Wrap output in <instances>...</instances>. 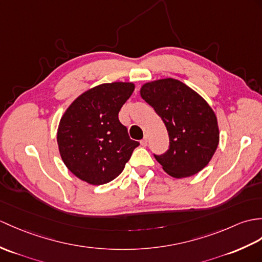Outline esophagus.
<instances>
[{
	"label": "esophagus",
	"mask_w": 262,
	"mask_h": 262,
	"mask_svg": "<svg viewBox=\"0 0 262 262\" xmlns=\"http://www.w3.org/2000/svg\"><path fill=\"white\" fill-rule=\"evenodd\" d=\"M147 142H148L147 136H144V138L141 141V145H142V146H146V145H147Z\"/></svg>",
	"instance_id": "34e87169"
}]
</instances>
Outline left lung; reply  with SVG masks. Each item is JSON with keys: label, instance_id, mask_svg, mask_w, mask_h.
<instances>
[{"label": "left lung", "instance_id": "obj_1", "mask_svg": "<svg viewBox=\"0 0 262 262\" xmlns=\"http://www.w3.org/2000/svg\"><path fill=\"white\" fill-rule=\"evenodd\" d=\"M141 95L155 109L168 133V149L154 154L164 171L182 179L208 165L219 144L217 120L208 102L172 78L145 83Z\"/></svg>", "mask_w": 262, "mask_h": 262}]
</instances>
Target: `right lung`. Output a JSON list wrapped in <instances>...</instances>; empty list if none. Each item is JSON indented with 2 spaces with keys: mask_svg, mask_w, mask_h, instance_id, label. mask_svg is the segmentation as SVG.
<instances>
[{
  "mask_svg": "<svg viewBox=\"0 0 262 262\" xmlns=\"http://www.w3.org/2000/svg\"><path fill=\"white\" fill-rule=\"evenodd\" d=\"M134 89L130 82L103 83L79 96L66 111L57 139L63 163L78 179L101 185L123 172L139 145L118 119Z\"/></svg>",
  "mask_w": 262,
  "mask_h": 262,
  "instance_id": "1",
  "label": "right lung"
}]
</instances>
